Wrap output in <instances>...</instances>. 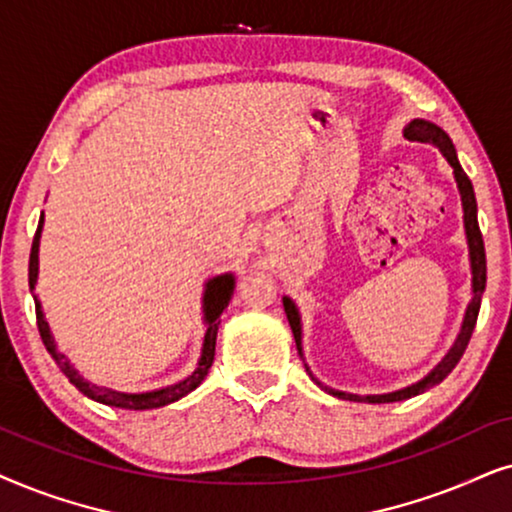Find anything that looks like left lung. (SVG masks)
I'll return each mask as SVG.
<instances>
[{
  "instance_id": "1",
  "label": "left lung",
  "mask_w": 512,
  "mask_h": 512,
  "mask_svg": "<svg viewBox=\"0 0 512 512\" xmlns=\"http://www.w3.org/2000/svg\"><path fill=\"white\" fill-rule=\"evenodd\" d=\"M405 135L410 140H419V142H431L442 152V156L449 161V166L454 168V177H456V185H459L461 192V203H463V222H466V236H468V248H470V267H473V302L468 304L466 318H463V327H461V335L456 339L452 351L442 358V363L435 367V370L424 377L417 384L403 388V391H395V393H386V395H356V393H344V391H335V388H327L320 384L316 377H311L316 384L323 388V391L332 393L335 398L342 400H351V403H398V400H407L412 395H419L428 391V388L440 384L442 379L447 377L449 372L454 370L456 363H459L463 351L473 337L475 323H478V313H480V302H482V292H485V283H487V255H485V241H482V231L478 224V203H475V192L473 185H470L468 175L463 173L459 159H456L454 145L449 140V135L438 128L435 124H428V121H412L410 126L405 128ZM283 306H285V316L290 320L292 327V335H295L297 342V351L302 356V325H299V313L295 309V304L290 302L288 297H283ZM309 370V367H306ZM311 374V372H309Z\"/></svg>"
}]
</instances>
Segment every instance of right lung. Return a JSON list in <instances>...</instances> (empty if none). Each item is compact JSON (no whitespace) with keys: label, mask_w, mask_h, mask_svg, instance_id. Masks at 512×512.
Instances as JSON below:
<instances>
[{"label":"right lung","mask_w":512,"mask_h":512,"mask_svg":"<svg viewBox=\"0 0 512 512\" xmlns=\"http://www.w3.org/2000/svg\"><path fill=\"white\" fill-rule=\"evenodd\" d=\"M42 224H44V215L39 217V227H37V234H34L32 250H30V288H34V283H37L39 236H42ZM231 295H234V276L231 274L217 276V278H213V281H208L206 295H203V311H206L208 330H206V339H203L199 367H196V370L189 374L185 381H180V384L161 388V391H149V393H117V391H109V388L95 386V384H91V381H86L84 377H79L77 370L70 365V360H67L63 353L56 351V344H53V337L49 332V323L44 320V313H42V306H39V302H37V327H39V335H42L46 351H49L53 360H56L60 372H63L81 393L88 395V398L98 400V403L109 405V407H121V410H154V407L170 405V403H175V400L185 398L187 393H192L194 388L199 386L203 379H206V374L215 358L217 325H220L222 311L229 306Z\"/></svg>","instance_id":"right-lung-1"}]
</instances>
